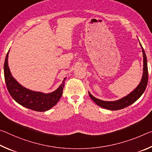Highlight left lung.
<instances>
[{
  "label": "left lung",
  "mask_w": 152,
  "mask_h": 152,
  "mask_svg": "<svg viewBox=\"0 0 152 152\" xmlns=\"http://www.w3.org/2000/svg\"><path fill=\"white\" fill-rule=\"evenodd\" d=\"M140 45L141 48H142L143 56V73L140 84H139L134 91L131 92L130 94H129L127 96L115 101H102V100L98 99L96 98H95L88 92L89 96L91 98V99L97 105H99V107L111 110H116L124 109V108L129 106V105L133 104V102H135L142 95L144 91H145L148 81V69L147 64V58H146L145 51H144L141 43Z\"/></svg>",
  "instance_id": "obj_1"
}]
</instances>
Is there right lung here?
<instances>
[{
	"mask_svg": "<svg viewBox=\"0 0 152 152\" xmlns=\"http://www.w3.org/2000/svg\"><path fill=\"white\" fill-rule=\"evenodd\" d=\"M9 52L4 64V75L7 90L12 99L19 104L35 111H46L55 106L62 95L66 78H64L59 88L51 93L30 91L18 83L11 75L8 66Z\"/></svg>",
	"mask_w": 152,
	"mask_h": 152,
	"instance_id": "obj_1",
	"label": "right lung"
}]
</instances>
